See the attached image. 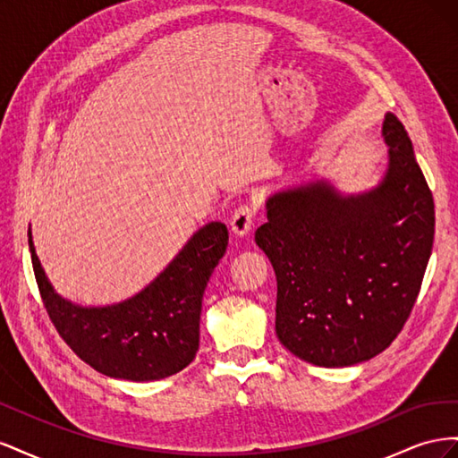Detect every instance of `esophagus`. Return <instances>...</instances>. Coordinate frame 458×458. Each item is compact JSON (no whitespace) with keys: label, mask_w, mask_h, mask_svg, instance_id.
I'll return each instance as SVG.
<instances>
[{"label":"esophagus","mask_w":458,"mask_h":458,"mask_svg":"<svg viewBox=\"0 0 458 458\" xmlns=\"http://www.w3.org/2000/svg\"><path fill=\"white\" fill-rule=\"evenodd\" d=\"M254 217H256V210L252 206L248 204L239 206L231 217V231L237 234V237H244V234L250 233L254 225Z\"/></svg>","instance_id":"esophagus-1"}]
</instances>
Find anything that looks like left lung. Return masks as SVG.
I'll use <instances>...</instances> for the list:
<instances>
[{
	"label": "left lung",
	"instance_id": "1",
	"mask_svg": "<svg viewBox=\"0 0 458 458\" xmlns=\"http://www.w3.org/2000/svg\"><path fill=\"white\" fill-rule=\"evenodd\" d=\"M387 170L378 187L344 197L325 179L275 192L256 244L276 276L275 330L318 367L382 353L407 323L434 244V197L405 126H382Z\"/></svg>",
	"mask_w": 458,
	"mask_h": 458
}]
</instances>
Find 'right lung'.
<instances>
[{
  "instance_id": "right-lung-1",
  "label": "right lung",
  "mask_w": 458,
  "mask_h": 458,
  "mask_svg": "<svg viewBox=\"0 0 458 458\" xmlns=\"http://www.w3.org/2000/svg\"><path fill=\"white\" fill-rule=\"evenodd\" d=\"M227 242V227L212 221L137 296L116 306L81 308L55 293L29 231L36 283L61 338L95 370L133 382L172 377L195 359L202 296Z\"/></svg>"
}]
</instances>
